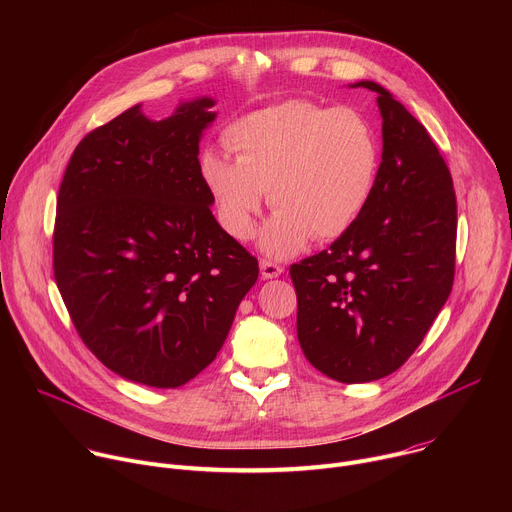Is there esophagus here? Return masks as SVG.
Returning a JSON list of instances; mask_svg holds the SVG:
<instances>
[{
  "mask_svg": "<svg viewBox=\"0 0 512 512\" xmlns=\"http://www.w3.org/2000/svg\"><path fill=\"white\" fill-rule=\"evenodd\" d=\"M259 269H261V277H263V279H273V277H279V275L283 273V267H281V265H277V263H273V261H267V259H263V261L259 263Z\"/></svg>",
  "mask_w": 512,
  "mask_h": 512,
  "instance_id": "1",
  "label": "esophagus"
}]
</instances>
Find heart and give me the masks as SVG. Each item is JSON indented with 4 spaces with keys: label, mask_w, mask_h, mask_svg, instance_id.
I'll return each mask as SVG.
<instances>
[{
    "label": "heart",
    "mask_w": 512,
    "mask_h": 512,
    "mask_svg": "<svg viewBox=\"0 0 512 512\" xmlns=\"http://www.w3.org/2000/svg\"><path fill=\"white\" fill-rule=\"evenodd\" d=\"M227 148L206 150L200 176L218 221L249 241L265 204L275 208L259 249L275 259L296 255L310 237L346 233L371 200L379 174V141L360 113L289 99L253 111L225 133Z\"/></svg>",
    "instance_id": "obj_1"
}]
</instances>
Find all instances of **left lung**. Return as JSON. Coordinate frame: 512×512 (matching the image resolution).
<instances>
[{
	"instance_id": "1",
	"label": "left lung",
	"mask_w": 512,
	"mask_h": 512,
	"mask_svg": "<svg viewBox=\"0 0 512 512\" xmlns=\"http://www.w3.org/2000/svg\"><path fill=\"white\" fill-rule=\"evenodd\" d=\"M383 154L371 200L328 251L291 265L298 340L338 383L395 373L440 314L454 283L456 194L425 127L381 85Z\"/></svg>"
}]
</instances>
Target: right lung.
Wrapping results in <instances>:
<instances>
[{
    "mask_svg": "<svg viewBox=\"0 0 512 512\" xmlns=\"http://www.w3.org/2000/svg\"><path fill=\"white\" fill-rule=\"evenodd\" d=\"M212 97L91 131L56 204L54 277L89 350L121 379L176 389L216 358L259 275L210 210L198 143Z\"/></svg>",
    "mask_w": 512,
    "mask_h": 512,
    "instance_id": "add662e5",
    "label": "right lung"
}]
</instances>
